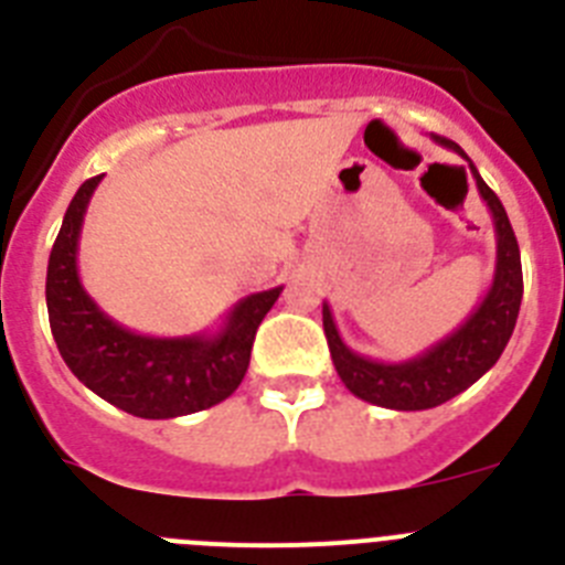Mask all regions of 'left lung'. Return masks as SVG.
<instances>
[{
    "label": "left lung",
    "mask_w": 565,
    "mask_h": 565,
    "mask_svg": "<svg viewBox=\"0 0 565 565\" xmlns=\"http://www.w3.org/2000/svg\"><path fill=\"white\" fill-rule=\"evenodd\" d=\"M433 141L458 152L469 163V172L476 178L478 192L495 223V277L489 291L483 294L481 306L469 313L461 328L433 344L430 351L404 359V362H379V359L359 356L339 337L328 302L322 306V326H326L328 348H331L339 379L353 396L387 407V411H430L467 391L469 384H476L501 359L509 337L515 331L518 311H521V248H518L507 209L498 201V194L483 183L476 163L469 161L467 152L456 141L441 135H433Z\"/></svg>",
    "instance_id": "obj_1"
}]
</instances>
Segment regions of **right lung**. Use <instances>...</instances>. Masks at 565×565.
Returning <instances> with one entry per match:
<instances>
[{"label": "right lung", "instance_id": "add662e5", "mask_svg": "<svg viewBox=\"0 0 565 565\" xmlns=\"http://www.w3.org/2000/svg\"><path fill=\"white\" fill-rule=\"evenodd\" d=\"M98 183L102 174L78 186L50 252L44 294L58 353L78 382L138 418L189 416L221 404L246 376L254 333L282 286L239 299L214 333L143 337L118 326L78 277V237Z\"/></svg>", "mask_w": 565, "mask_h": 565}]
</instances>
